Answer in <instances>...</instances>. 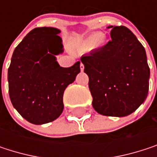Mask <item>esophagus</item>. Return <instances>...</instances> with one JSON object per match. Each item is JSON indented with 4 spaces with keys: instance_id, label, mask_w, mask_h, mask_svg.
Masks as SVG:
<instances>
[{
    "instance_id": "esophagus-1",
    "label": "esophagus",
    "mask_w": 157,
    "mask_h": 157,
    "mask_svg": "<svg viewBox=\"0 0 157 157\" xmlns=\"http://www.w3.org/2000/svg\"><path fill=\"white\" fill-rule=\"evenodd\" d=\"M80 69H81V71H82H82H83V69H84V65H83L82 63H80Z\"/></svg>"
}]
</instances>
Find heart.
I'll return each instance as SVG.
<instances>
[{"mask_svg": "<svg viewBox=\"0 0 157 157\" xmlns=\"http://www.w3.org/2000/svg\"><path fill=\"white\" fill-rule=\"evenodd\" d=\"M101 38V34H95V35H93V36H91L87 41H86V43H85V45L86 46H88V47H92V46H94L95 44H96V42L99 40Z\"/></svg>", "mask_w": 157, "mask_h": 157, "instance_id": "b5f03b06", "label": "heart"}]
</instances>
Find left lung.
<instances>
[{
  "label": "left lung",
  "mask_w": 157,
  "mask_h": 157,
  "mask_svg": "<svg viewBox=\"0 0 157 157\" xmlns=\"http://www.w3.org/2000/svg\"><path fill=\"white\" fill-rule=\"evenodd\" d=\"M106 45L81 57L89 77L93 107L100 114L123 117L147 97L150 69L144 46L124 26H108Z\"/></svg>",
  "instance_id": "8db88e82"
}]
</instances>
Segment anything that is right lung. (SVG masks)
<instances>
[{
	"label": "right lung",
	"instance_id": "right-lung-1",
	"mask_svg": "<svg viewBox=\"0 0 157 157\" xmlns=\"http://www.w3.org/2000/svg\"><path fill=\"white\" fill-rule=\"evenodd\" d=\"M60 30H32L15 48L8 69L9 95L17 112L28 122L43 124L63 110L65 88L80 73V62L63 68L55 55L63 52Z\"/></svg>",
	"mask_w": 157,
	"mask_h": 157
}]
</instances>
